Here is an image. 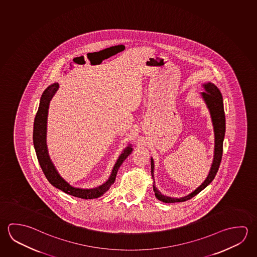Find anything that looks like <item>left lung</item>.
I'll return each instance as SVG.
<instances>
[{"label": "left lung", "mask_w": 257, "mask_h": 257, "mask_svg": "<svg viewBox=\"0 0 257 257\" xmlns=\"http://www.w3.org/2000/svg\"><path fill=\"white\" fill-rule=\"evenodd\" d=\"M205 91L201 92L200 95L202 97L205 104L207 105V109L210 113L212 124L214 129V135H215V146H214V158L212 162L210 171L207 174L206 180H204L202 184L198 187L197 189L192 191L189 195L182 197V198H172L162 195L159 189L155 187L154 181V162L153 158H151V170H152V177L153 180V190L155 193V197L160 201L164 203L183 202L186 200H189L190 198L195 197L197 194L199 193L201 190L205 189L207 186L210 184L212 180H214L216 172L218 171V168L220 165L222 153H223V142L225 138V111H224V104H223V97L221 95V92L211 82H207L202 84Z\"/></svg>", "instance_id": "8db88e82"}]
</instances>
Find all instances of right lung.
Segmentation results:
<instances>
[{
	"label": "right lung",
	"mask_w": 257,
	"mask_h": 257,
	"mask_svg": "<svg viewBox=\"0 0 257 257\" xmlns=\"http://www.w3.org/2000/svg\"><path fill=\"white\" fill-rule=\"evenodd\" d=\"M59 85L58 82L53 83L52 85L46 88L41 95L40 105L34 119V127H33V144L36 152L38 161L40 162L41 170L44 172L46 178L50 181V184L55 188L62 190L65 193L71 195L77 198L92 199L97 198L103 196L113 184L117 174L118 170L122 165V162L126 159L131 153L133 152V146L129 144L119 155L117 161L115 162L108 180L98 187L92 189H81L73 187L69 184L67 180H64L59 171L56 169L54 163L51 161L49 154L48 145H47V123H48V113L50 108V103L56 92L59 89Z\"/></svg>",
	"instance_id": "obj_1"
}]
</instances>
